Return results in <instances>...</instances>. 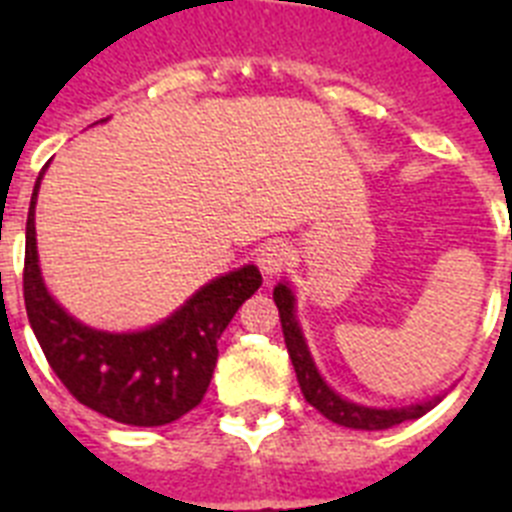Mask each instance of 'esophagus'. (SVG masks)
Returning a JSON list of instances; mask_svg holds the SVG:
<instances>
[{
	"mask_svg": "<svg viewBox=\"0 0 512 512\" xmlns=\"http://www.w3.org/2000/svg\"><path fill=\"white\" fill-rule=\"evenodd\" d=\"M289 259H292V246H289L287 241H282V238L266 241L264 246L259 248V253H256V264H259V269L264 271L266 277H277V274H282V271L287 269Z\"/></svg>",
	"mask_w": 512,
	"mask_h": 512,
	"instance_id": "1",
	"label": "esophagus"
}]
</instances>
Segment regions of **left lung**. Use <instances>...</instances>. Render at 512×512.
Instances as JSON below:
<instances>
[{"label":"left lung","mask_w":512,"mask_h":512,"mask_svg":"<svg viewBox=\"0 0 512 512\" xmlns=\"http://www.w3.org/2000/svg\"><path fill=\"white\" fill-rule=\"evenodd\" d=\"M274 302H277L279 307L284 343H287L289 359H292V366H295L302 395H305V400L310 402L312 408L318 410L320 415H325L328 420H333V423L343 425V428H356V431H384V428L400 425L405 423V420L423 418V415L428 413V410L436 408V402L441 400V397H433V400L420 402V405L392 410L364 408V405L343 400V397H338L336 392L330 390L328 384L323 382V377H320L315 364H312L310 351H307L305 346V338H302L300 333V325H297L295 320V295L289 292L287 284H279V287L274 289Z\"/></svg>","instance_id":"obj_1"}]
</instances>
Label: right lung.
<instances>
[{
	"label": "right lung",
	"mask_w": 512,
	"mask_h": 512,
	"mask_svg": "<svg viewBox=\"0 0 512 512\" xmlns=\"http://www.w3.org/2000/svg\"><path fill=\"white\" fill-rule=\"evenodd\" d=\"M43 171L27 212L22 295L45 359L81 405L117 423H174L205 397L217 364V338L261 287L259 269L248 264L205 284L171 318L140 333L87 328L56 305L40 277L35 200Z\"/></svg>",
	"instance_id": "obj_1"
}]
</instances>
